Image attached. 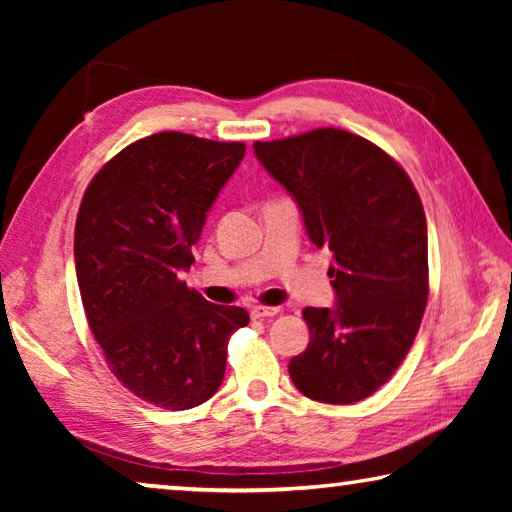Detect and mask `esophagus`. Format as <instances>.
Returning a JSON list of instances; mask_svg holds the SVG:
<instances>
[{
    "label": "esophagus",
    "mask_w": 512,
    "mask_h": 512,
    "mask_svg": "<svg viewBox=\"0 0 512 512\" xmlns=\"http://www.w3.org/2000/svg\"><path fill=\"white\" fill-rule=\"evenodd\" d=\"M277 311H280V307H253V309H250V316H253L255 320L273 318Z\"/></svg>",
    "instance_id": "esophagus-1"
}]
</instances>
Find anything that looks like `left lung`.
<instances>
[{
  "label": "left lung",
  "mask_w": 512,
  "mask_h": 512,
  "mask_svg": "<svg viewBox=\"0 0 512 512\" xmlns=\"http://www.w3.org/2000/svg\"><path fill=\"white\" fill-rule=\"evenodd\" d=\"M257 160L293 196L309 239L329 248L336 307H307V350L289 361L302 395L366 400L393 377L429 296L427 219L391 155L341 128L255 142Z\"/></svg>",
  "instance_id": "1"
}]
</instances>
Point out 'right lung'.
Here are the masks:
<instances>
[{
	"label": "right lung",
	"instance_id": "obj_1",
	"mask_svg": "<svg viewBox=\"0 0 512 512\" xmlns=\"http://www.w3.org/2000/svg\"><path fill=\"white\" fill-rule=\"evenodd\" d=\"M244 153L241 142L149 135L92 178L76 216V280L94 339L112 375L162 409L210 400L230 334L248 325L246 309L212 305L178 277Z\"/></svg>",
	"mask_w": 512,
	"mask_h": 512
}]
</instances>
